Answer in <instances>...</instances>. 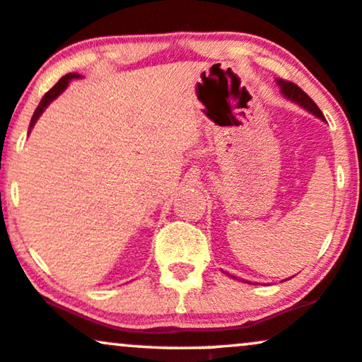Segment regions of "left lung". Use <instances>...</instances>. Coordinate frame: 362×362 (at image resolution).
I'll use <instances>...</instances> for the list:
<instances>
[{
    "label": "left lung",
    "mask_w": 362,
    "mask_h": 362,
    "mask_svg": "<svg viewBox=\"0 0 362 362\" xmlns=\"http://www.w3.org/2000/svg\"><path fill=\"white\" fill-rule=\"evenodd\" d=\"M276 83H278L279 89H281V95L286 98V100L293 101V103H296L298 106H301L303 110H307L308 113L315 115V117L320 118L322 122H325L324 113L320 112V108H318V106L313 103L312 98H310L307 93L303 91V89L296 86V84L290 83V81H284V79H276ZM232 278L237 279L235 276H232ZM245 283H249V281H245Z\"/></svg>",
    "instance_id": "8db88e82"
}]
</instances>
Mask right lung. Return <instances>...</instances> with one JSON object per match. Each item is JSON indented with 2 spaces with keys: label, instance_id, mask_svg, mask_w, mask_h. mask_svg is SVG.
Instances as JSON below:
<instances>
[{
  "label": "right lung",
  "instance_id": "add662e5",
  "mask_svg": "<svg viewBox=\"0 0 362 362\" xmlns=\"http://www.w3.org/2000/svg\"><path fill=\"white\" fill-rule=\"evenodd\" d=\"M79 78H81V76H79V74H76V72H69V74L62 76V78L59 79V83L55 84V86H54L52 89H50V91H47V93H45L44 98H42L40 105L37 106L35 113H33L32 120H30V129H28V134H30V130L33 129V125H35V122L38 120V118H40V115L45 112L47 106H49L50 103H52V101L55 100V98H57L59 95H61V93L64 91V89H66L67 86H69V83H71L72 79H79Z\"/></svg>",
  "mask_w": 362,
  "mask_h": 362
}]
</instances>
